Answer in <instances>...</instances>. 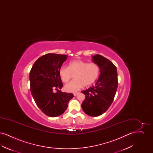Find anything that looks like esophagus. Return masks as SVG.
<instances>
[{"label": "esophagus", "instance_id": "34e87169", "mask_svg": "<svg viewBox=\"0 0 153 153\" xmlns=\"http://www.w3.org/2000/svg\"><path fill=\"white\" fill-rule=\"evenodd\" d=\"M79 94V92H74V94H73V95L74 96H76V95H78Z\"/></svg>", "mask_w": 153, "mask_h": 153}]
</instances>
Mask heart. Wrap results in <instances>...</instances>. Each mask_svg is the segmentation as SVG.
I'll return each instance as SVG.
<instances>
[{"instance_id": "1", "label": "heart", "mask_w": 153, "mask_h": 153, "mask_svg": "<svg viewBox=\"0 0 153 153\" xmlns=\"http://www.w3.org/2000/svg\"><path fill=\"white\" fill-rule=\"evenodd\" d=\"M100 67L95 62L88 63L82 60H74L67 67L62 66L58 73L61 80L68 82L73 77L74 79L65 85L68 92L79 91L83 85L88 87L94 83L100 74Z\"/></svg>"}]
</instances>
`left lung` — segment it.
Here are the masks:
<instances>
[{"label":"left lung","mask_w":153,"mask_h":153,"mask_svg":"<svg viewBox=\"0 0 153 153\" xmlns=\"http://www.w3.org/2000/svg\"><path fill=\"white\" fill-rule=\"evenodd\" d=\"M97 64L100 74L95 85L81 91L85 96L81 107L84 112L91 117H98L109 108L113 102L118 85L117 67L100 54L92 57Z\"/></svg>","instance_id":"8db88e82"}]
</instances>
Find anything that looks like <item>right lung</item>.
Segmentation results:
<instances>
[{
	"label": "right lung",
	"mask_w": 153,
	"mask_h": 153,
	"mask_svg": "<svg viewBox=\"0 0 153 153\" xmlns=\"http://www.w3.org/2000/svg\"><path fill=\"white\" fill-rule=\"evenodd\" d=\"M67 56L54 53L44 55L34 62L30 72L31 95L38 108L48 117L62 115L74 96L60 90L63 84L58 71Z\"/></svg>",
	"instance_id": "1"
}]
</instances>
